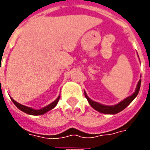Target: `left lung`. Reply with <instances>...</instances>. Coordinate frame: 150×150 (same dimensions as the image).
<instances>
[{
    "label": "left lung",
    "instance_id": "left-lung-1",
    "mask_svg": "<svg viewBox=\"0 0 150 150\" xmlns=\"http://www.w3.org/2000/svg\"><path fill=\"white\" fill-rule=\"evenodd\" d=\"M141 83H142V80L140 79L138 83H137V88H136L135 92L132 96L127 97L124 100L120 102L119 104H116V105H113V106H106V105H103V104H99L97 102H95V101L91 100V99L88 97L85 92L84 94L86 98H87V100H88V103L90 104L91 107L93 108L94 109H96V111H98V112H100L101 113H104V114H116V113H118L120 112H121L122 110H124L135 99L136 96L138 94L139 90H140V88H141Z\"/></svg>",
    "mask_w": 150,
    "mask_h": 150
}]
</instances>
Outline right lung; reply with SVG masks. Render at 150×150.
I'll list each match as a JSON object with an SVG mask.
<instances>
[{"instance_id": "obj_1", "label": "right lung", "mask_w": 150, "mask_h": 150, "mask_svg": "<svg viewBox=\"0 0 150 150\" xmlns=\"http://www.w3.org/2000/svg\"><path fill=\"white\" fill-rule=\"evenodd\" d=\"M59 98H60V96H59V97L56 99L54 101V102H52L50 104L47 105L46 107L43 108L42 109H39V110H35V109H33V108H31L30 107H26V106H25V105H22V104H19L18 102H16V101H15L14 100H13L12 98L11 100L12 101H13V103L17 106V108H19L21 111H22V112L27 113V114H30V115L38 116V115H42L44 113L47 112L48 111L51 110L52 108H54L55 107L56 105H57V104H58V102H59Z\"/></svg>"}]
</instances>
